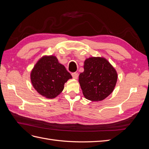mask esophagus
Here are the masks:
<instances>
[{
  "label": "esophagus",
  "instance_id": "obj_1",
  "mask_svg": "<svg viewBox=\"0 0 149 149\" xmlns=\"http://www.w3.org/2000/svg\"><path fill=\"white\" fill-rule=\"evenodd\" d=\"M71 75H72V76H73V79H78V73H73L71 74Z\"/></svg>",
  "mask_w": 149,
  "mask_h": 149
}]
</instances>
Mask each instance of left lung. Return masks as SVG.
<instances>
[{"instance_id":"left-lung-1","label":"left lung","mask_w":149,"mask_h":149,"mask_svg":"<svg viewBox=\"0 0 149 149\" xmlns=\"http://www.w3.org/2000/svg\"><path fill=\"white\" fill-rule=\"evenodd\" d=\"M117 79L116 70L106 59L101 57L86 60L84 71L79 76V83L84 96L93 101H102L111 94Z\"/></svg>"}]
</instances>
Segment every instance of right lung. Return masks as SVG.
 I'll return each instance as SVG.
<instances>
[{
	"label": "right lung",
	"instance_id": "add662e5",
	"mask_svg": "<svg viewBox=\"0 0 149 149\" xmlns=\"http://www.w3.org/2000/svg\"><path fill=\"white\" fill-rule=\"evenodd\" d=\"M33 88L42 96L56 97L64 89V84L72 76L55 56H45L37 61L30 74Z\"/></svg>",
	"mask_w": 149,
	"mask_h": 149
}]
</instances>
